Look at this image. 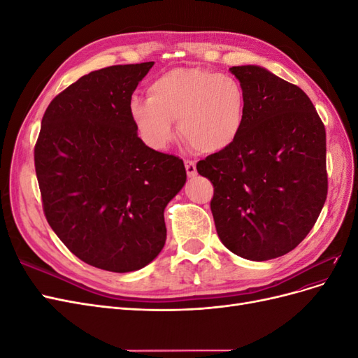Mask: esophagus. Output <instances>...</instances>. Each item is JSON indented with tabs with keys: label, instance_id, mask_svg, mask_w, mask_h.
Masks as SVG:
<instances>
[{
	"label": "esophagus",
	"instance_id": "34e87169",
	"mask_svg": "<svg viewBox=\"0 0 358 358\" xmlns=\"http://www.w3.org/2000/svg\"><path fill=\"white\" fill-rule=\"evenodd\" d=\"M185 169H187V175H188V178L197 176L196 161H192V159H185Z\"/></svg>",
	"mask_w": 358,
	"mask_h": 358
}]
</instances>
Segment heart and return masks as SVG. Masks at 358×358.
Segmentation results:
<instances>
[{
  "label": "heart",
  "instance_id": "heart-1",
  "mask_svg": "<svg viewBox=\"0 0 358 358\" xmlns=\"http://www.w3.org/2000/svg\"><path fill=\"white\" fill-rule=\"evenodd\" d=\"M145 142L164 149L180 137L197 152L218 154L241 137L248 115V95L233 76L201 67H176L149 85L148 96L133 95L128 104Z\"/></svg>",
  "mask_w": 358,
  "mask_h": 358
}]
</instances>
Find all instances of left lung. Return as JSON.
<instances>
[{
	"mask_svg": "<svg viewBox=\"0 0 358 358\" xmlns=\"http://www.w3.org/2000/svg\"><path fill=\"white\" fill-rule=\"evenodd\" d=\"M248 95L237 142L197 162L227 249L252 262L292 251L327 199L326 128L299 86L258 66L231 67Z\"/></svg>",
	"mask_w": 358,
	"mask_h": 358,
	"instance_id": "obj_1",
	"label": "left lung"
}]
</instances>
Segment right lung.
<instances>
[{"mask_svg": "<svg viewBox=\"0 0 358 358\" xmlns=\"http://www.w3.org/2000/svg\"><path fill=\"white\" fill-rule=\"evenodd\" d=\"M154 62L85 74L50 101L34 164L43 210L86 264L134 272L166 243L164 209L187 182L179 157L148 148L128 104Z\"/></svg>", "mask_w": 358, "mask_h": 358, "instance_id": "add662e5", "label": "right lung"}]
</instances>
